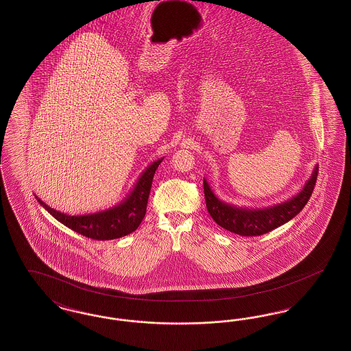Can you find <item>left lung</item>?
<instances>
[{
	"instance_id": "left-lung-1",
	"label": "left lung",
	"mask_w": 351,
	"mask_h": 351,
	"mask_svg": "<svg viewBox=\"0 0 351 351\" xmlns=\"http://www.w3.org/2000/svg\"><path fill=\"white\" fill-rule=\"evenodd\" d=\"M318 165L313 168L311 178L306 180L300 192L284 202L267 208H245L235 206L219 200L210 185L204 179V193L209 215L221 228L242 235L255 237L268 233L296 217L311 199L317 180Z\"/></svg>"
}]
</instances>
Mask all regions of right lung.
<instances>
[{
    "mask_svg": "<svg viewBox=\"0 0 351 351\" xmlns=\"http://www.w3.org/2000/svg\"><path fill=\"white\" fill-rule=\"evenodd\" d=\"M162 160L163 158L152 162L149 167H146L136 180L133 189L123 200L101 212L69 216L51 208L46 202L38 199V196L35 197L52 217L56 218L59 222L76 233L99 241L121 238L135 232L145 218L152 179Z\"/></svg>",
    "mask_w": 351,
    "mask_h": 351,
    "instance_id": "right-lung-1",
    "label": "right lung"
}]
</instances>
